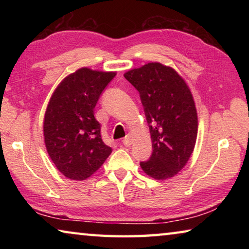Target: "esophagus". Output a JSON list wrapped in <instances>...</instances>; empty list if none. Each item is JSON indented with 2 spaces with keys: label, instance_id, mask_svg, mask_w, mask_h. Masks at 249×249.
I'll return each mask as SVG.
<instances>
[{
  "label": "esophagus",
  "instance_id": "esophagus-1",
  "mask_svg": "<svg viewBox=\"0 0 249 249\" xmlns=\"http://www.w3.org/2000/svg\"><path fill=\"white\" fill-rule=\"evenodd\" d=\"M123 144H124L126 147H129L130 145L133 144V137H132V135H130V134L126 135V137L123 140Z\"/></svg>",
  "mask_w": 249,
  "mask_h": 249
}]
</instances>
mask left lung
Returning a JSON list of instances; mask_svg holds the SVG:
<instances>
[{
  "label": "left lung",
  "mask_w": 249,
  "mask_h": 249,
  "mask_svg": "<svg viewBox=\"0 0 249 249\" xmlns=\"http://www.w3.org/2000/svg\"><path fill=\"white\" fill-rule=\"evenodd\" d=\"M140 92L149 126L153 154L141 162L156 180L172 178L187 165L197 135L196 103L184 79L160 62H148L124 73Z\"/></svg>",
  "instance_id": "obj_1"
}]
</instances>
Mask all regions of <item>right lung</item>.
Segmentation results:
<instances>
[{
    "label": "right lung",
    "instance_id": "right-lung-1",
    "mask_svg": "<svg viewBox=\"0 0 249 249\" xmlns=\"http://www.w3.org/2000/svg\"><path fill=\"white\" fill-rule=\"evenodd\" d=\"M114 71L80 68L62 80L44 116V141L50 159L66 178L82 181L101 168L112 153L94 117L100 94Z\"/></svg>",
    "mask_w": 249,
    "mask_h": 249
}]
</instances>
